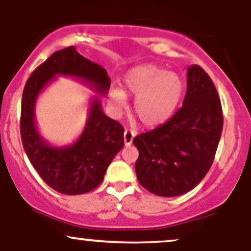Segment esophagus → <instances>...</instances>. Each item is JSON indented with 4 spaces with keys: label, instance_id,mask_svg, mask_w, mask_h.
Wrapping results in <instances>:
<instances>
[{
    "label": "esophagus",
    "instance_id": "esophagus-1",
    "mask_svg": "<svg viewBox=\"0 0 251 251\" xmlns=\"http://www.w3.org/2000/svg\"><path fill=\"white\" fill-rule=\"evenodd\" d=\"M134 132L133 131H128L126 129L125 133H124V143H125L126 146H129L133 142V138H134Z\"/></svg>",
    "mask_w": 251,
    "mask_h": 251
}]
</instances>
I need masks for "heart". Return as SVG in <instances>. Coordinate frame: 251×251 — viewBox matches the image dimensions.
<instances>
[{
    "instance_id": "1",
    "label": "heart",
    "mask_w": 251,
    "mask_h": 251,
    "mask_svg": "<svg viewBox=\"0 0 251 251\" xmlns=\"http://www.w3.org/2000/svg\"><path fill=\"white\" fill-rule=\"evenodd\" d=\"M123 91L112 89L109 103L116 111L126 105V96L133 97L135 117L145 126L165 123L174 114L183 96L184 83L174 72H166L160 66L146 63L129 70L123 80Z\"/></svg>"
}]
</instances>
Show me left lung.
<instances>
[{
  "instance_id": "obj_1",
  "label": "left lung",
  "mask_w": 251,
  "mask_h": 251,
  "mask_svg": "<svg viewBox=\"0 0 251 251\" xmlns=\"http://www.w3.org/2000/svg\"><path fill=\"white\" fill-rule=\"evenodd\" d=\"M222 129L223 113L214 82L200 66H190L183 106L165 124L133 139L140 185L162 197L191 191L211 168Z\"/></svg>"
}]
</instances>
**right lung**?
Segmentation results:
<instances>
[{
    "mask_svg": "<svg viewBox=\"0 0 251 251\" xmlns=\"http://www.w3.org/2000/svg\"><path fill=\"white\" fill-rule=\"evenodd\" d=\"M56 75L85 82L105 96L111 79L105 68L77 53L73 46L57 50L31 73L25 82L21 105V138L31 165L46 184L60 194H87L100 185L106 170L124 146V127L102 112L101 101L92 98L88 119L74 144L56 148L39 133L35 103L42 89Z\"/></svg>",
    "mask_w": 251,
    "mask_h": 251,
    "instance_id": "right-lung-1",
    "label": "right lung"
}]
</instances>
